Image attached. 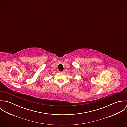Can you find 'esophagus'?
I'll return each instance as SVG.
<instances>
[{"label": "esophagus", "instance_id": "esophagus-1", "mask_svg": "<svg viewBox=\"0 0 127 127\" xmlns=\"http://www.w3.org/2000/svg\"><path fill=\"white\" fill-rule=\"evenodd\" d=\"M61 73H64V71H62V72H60Z\"/></svg>", "mask_w": 127, "mask_h": 127}]
</instances>
